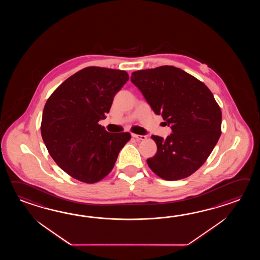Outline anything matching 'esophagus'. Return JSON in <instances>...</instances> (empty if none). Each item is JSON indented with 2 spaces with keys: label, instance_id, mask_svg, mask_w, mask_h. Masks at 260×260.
<instances>
[{
  "label": "esophagus",
  "instance_id": "esophagus-1",
  "mask_svg": "<svg viewBox=\"0 0 260 260\" xmlns=\"http://www.w3.org/2000/svg\"><path fill=\"white\" fill-rule=\"evenodd\" d=\"M132 137L138 140H146L147 137L146 136H140V135H137V134H132Z\"/></svg>",
  "mask_w": 260,
  "mask_h": 260
}]
</instances>
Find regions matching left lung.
Returning <instances> with one entry per match:
<instances>
[{"label":"left lung","mask_w":260,"mask_h":260,"mask_svg":"<svg viewBox=\"0 0 260 260\" xmlns=\"http://www.w3.org/2000/svg\"><path fill=\"white\" fill-rule=\"evenodd\" d=\"M131 81L172 129L166 139L151 136L157 152L147 160L149 168L169 181L189 177L220 138L222 113L210 89L174 66L134 72Z\"/></svg>","instance_id":"8db88e82"}]
</instances>
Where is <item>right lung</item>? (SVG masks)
Here are the masks:
<instances>
[{
	"instance_id": "right-lung-1",
	"label": "right lung",
	"mask_w": 260,
	"mask_h": 260,
	"mask_svg": "<svg viewBox=\"0 0 260 260\" xmlns=\"http://www.w3.org/2000/svg\"><path fill=\"white\" fill-rule=\"evenodd\" d=\"M124 71L87 67L68 78L44 105L41 134L51 157L68 175L99 182L114 167L130 133H109L99 122L126 83Z\"/></svg>"
}]
</instances>
